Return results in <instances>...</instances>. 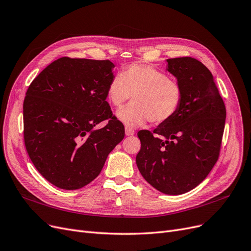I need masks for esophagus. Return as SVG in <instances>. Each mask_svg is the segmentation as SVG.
Returning <instances> with one entry per match:
<instances>
[{"mask_svg":"<svg viewBox=\"0 0 251 251\" xmlns=\"http://www.w3.org/2000/svg\"><path fill=\"white\" fill-rule=\"evenodd\" d=\"M135 134V132H134V129L133 128H131V127H126V136H133Z\"/></svg>","mask_w":251,"mask_h":251,"instance_id":"1","label":"esophagus"}]
</instances>
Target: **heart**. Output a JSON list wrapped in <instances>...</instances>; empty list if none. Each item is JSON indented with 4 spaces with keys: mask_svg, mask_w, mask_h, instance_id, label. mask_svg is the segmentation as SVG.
Here are the masks:
<instances>
[{
    "mask_svg": "<svg viewBox=\"0 0 251 251\" xmlns=\"http://www.w3.org/2000/svg\"><path fill=\"white\" fill-rule=\"evenodd\" d=\"M132 97V104L116 112V118L126 126L163 124L178 111L182 99L181 87L157 69L134 64L111 79L107 87L109 103L122 107Z\"/></svg>",
    "mask_w": 251,
    "mask_h": 251,
    "instance_id": "1",
    "label": "heart"
}]
</instances>
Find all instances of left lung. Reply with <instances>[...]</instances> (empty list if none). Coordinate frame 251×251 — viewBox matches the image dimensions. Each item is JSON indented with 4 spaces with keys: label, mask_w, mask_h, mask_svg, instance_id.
Listing matches in <instances>:
<instances>
[{
    "label": "left lung",
    "mask_w": 251,
    "mask_h": 251,
    "mask_svg": "<svg viewBox=\"0 0 251 251\" xmlns=\"http://www.w3.org/2000/svg\"><path fill=\"white\" fill-rule=\"evenodd\" d=\"M167 71L181 87L176 114L153 133L140 131V173L158 192L182 195L208 176L219 155L226 107L206 66L193 57L167 59Z\"/></svg>",
    "instance_id": "obj_1"
}]
</instances>
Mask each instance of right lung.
<instances>
[{
  "label": "right lung",
  "mask_w": 251,
  "mask_h": 251,
  "mask_svg": "<svg viewBox=\"0 0 251 251\" xmlns=\"http://www.w3.org/2000/svg\"><path fill=\"white\" fill-rule=\"evenodd\" d=\"M114 67L110 61L61 57L28 86L26 151L39 173L58 188L74 190L92 182L125 138L124 125L106 101ZM106 119L104 128H95Z\"/></svg>",
  "instance_id": "right-lung-1"
}]
</instances>
